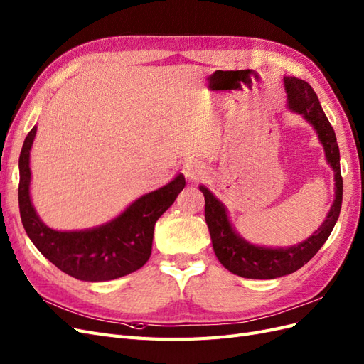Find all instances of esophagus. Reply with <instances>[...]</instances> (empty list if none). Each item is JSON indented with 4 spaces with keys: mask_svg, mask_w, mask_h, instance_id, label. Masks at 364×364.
Instances as JSON below:
<instances>
[{
    "mask_svg": "<svg viewBox=\"0 0 364 364\" xmlns=\"http://www.w3.org/2000/svg\"><path fill=\"white\" fill-rule=\"evenodd\" d=\"M185 178L188 179L190 182H197L203 179L206 176V168L203 167V164L199 161H188L183 164V168H182Z\"/></svg>",
    "mask_w": 364,
    "mask_h": 364,
    "instance_id": "1",
    "label": "esophagus"
}]
</instances>
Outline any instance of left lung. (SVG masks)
Masks as SVG:
<instances>
[{"label": "left lung", "instance_id": "left-lung-1", "mask_svg": "<svg viewBox=\"0 0 364 364\" xmlns=\"http://www.w3.org/2000/svg\"><path fill=\"white\" fill-rule=\"evenodd\" d=\"M284 86L289 107L293 112L302 115L314 127L318 141L322 142L326 161L334 170L336 199L325 222L310 238L285 249H272L250 245L249 241L241 238L229 222L225 205L206 186L200 185L199 188L205 196V220L215 255L229 272L241 278L274 279L299 270L325 245L340 214L343 179L340 173V151L334 129L329 124L314 90L305 80L284 77Z\"/></svg>", "mask_w": 364, "mask_h": 364}]
</instances>
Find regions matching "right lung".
Instances as JSON below:
<instances>
[{"mask_svg":"<svg viewBox=\"0 0 364 364\" xmlns=\"http://www.w3.org/2000/svg\"><path fill=\"white\" fill-rule=\"evenodd\" d=\"M36 129L28 132L21 150L18 186L21 220L31 243L58 269L80 281H111L141 269L150 258L155 223L183 190V174L139 197L102 226L85 230L51 229L30 200V150Z\"/></svg>","mask_w":364,"mask_h":364,"instance_id":"1","label":"right lung"}]
</instances>
